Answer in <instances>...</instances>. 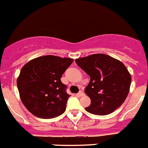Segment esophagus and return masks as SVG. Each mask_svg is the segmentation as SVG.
<instances>
[{
  "instance_id": "1",
  "label": "esophagus",
  "mask_w": 148,
  "mask_h": 148,
  "mask_svg": "<svg viewBox=\"0 0 148 148\" xmlns=\"http://www.w3.org/2000/svg\"><path fill=\"white\" fill-rule=\"evenodd\" d=\"M77 95L79 96V97H82V96L84 95V92L81 90V91H79V93H77Z\"/></svg>"
}]
</instances>
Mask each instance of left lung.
<instances>
[{"instance_id":"left-lung-1","label":"left lung","mask_w":148,"mask_h":148,"mask_svg":"<svg viewBox=\"0 0 148 148\" xmlns=\"http://www.w3.org/2000/svg\"><path fill=\"white\" fill-rule=\"evenodd\" d=\"M75 63L90 77L84 89L91 103L85 110L106 115L119 108L127 97L131 76L123 63L104 54L76 59Z\"/></svg>"}]
</instances>
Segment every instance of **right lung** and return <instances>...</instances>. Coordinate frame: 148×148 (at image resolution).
<instances>
[{"mask_svg": "<svg viewBox=\"0 0 148 148\" xmlns=\"http://www.w3.org/2000/svg\"><path fill=\"white\" fill-rule=\"evenodd\" d=\"M73 60L46 55L22 67L17 79L18 90L23 104L34 115L50 119L65 112L69 95L60 78Z\"/></svg>", "mask_w": 148, "mask_h": 148, "instance_id": "obj_1", "label": "right lung"}]
</instances>
